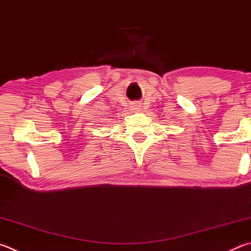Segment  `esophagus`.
I'll return each mask as SVG.
<instances>
[{"instance_id":"34e87169","label":"esophagus","mask_w":251,"mask_h":251,"mask_svg":"<svg viewBox=\"0 0 251 251\" xmlns=\"http://www.w3.org/2000/svg\"><path fill=\"white\" fill-rule=\"evenodd\" d=\"M133 108H134V110H138V108H139V105H138L137 103H134V104H133Z\"/></svg>"}]
</instances>
